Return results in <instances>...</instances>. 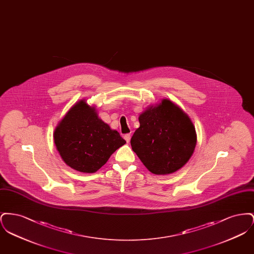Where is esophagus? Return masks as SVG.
Returning <instances> with one entry per match:
<instances>
[{"instance_id": "1", "label": "esophagus", "mask_w": 254, "mask_h": 254, "mask_svg": "<svg viewBox=\"0 0 254 254\" xmlns=\"http://www.w3.org/2000/svg\"><path fill=\"white\" fill-rule=\"evenodd\" d=\"M124 138H125V140L127 141V143H129V141H130V134L128 133V134H126L125 136H124Z\"/></svg>"}]
</instances>
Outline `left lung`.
<instances>
[{
	"label": "left lung",
	"mask_w": 254,
	"mask_h": 254,
	"mask_svg": "<svg viewBox=\"0 0 254 254\" xmlns=\"http://www.w3.org/2000/svg\"><path fill=\"white\" fill-rule=\"evenodd\" d=\"M139 123L130 145L151 173L176 172L192 156L197 143L193 123L169 99L147 107L139 115Z\"/></svg>",
	"instance_id": "8db88e82"
}]
</instances>
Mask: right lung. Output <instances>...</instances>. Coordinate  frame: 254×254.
Masks as SVG:
<instances>
[{
	"instance_id": "1",
	"label": "right lung",
	"mask_w": 254,
	"mask_h": 254,
	"mask_svg": "<svg viewBox=\"0 0 254 254\" xmlns=\"http://www.w3.org/2000/svg\"><path fill=\"white\" fill-rule=\"evenodd\" d=\"M54 143L63 161L71 169L94 173L126 141L98 116L85 99L75 103L56 126Z\"/></svg>"
}]
</instances>
